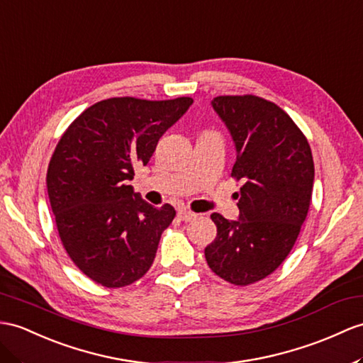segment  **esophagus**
Listing matches in <instances>:
<instances>
[{
	"mask_svg": "<svg viewBox=\"0 0 363 363\" xmlns=\"http://www.w3.org/2000/svg\"><path fill=\"white\" fill-rule=\"evenodd\" d=\"M179 218L183 220V222H192V220L197 218V214L196 212H191L188 209H179Z\"/></svg>",
	"mask_w": 363,
	"mask_h": 363,
	"instance_id": "obj_1",
	"label": "esophagus"
}]
</instances>
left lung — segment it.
Instances as JSON below:
<instances>
[{"instance_id": "left-lung-1", "label": "left lung", "mask_w": 363, "mask_h": 363, "mask_svg": "<svg viewBox=\"0 0 363 363\" xmlns=\"http://www.w3.org/2000/svg\"><path fill=\"white\" fill-rule=\"evenodd\" d=\"M233 137L237 220L211 216L217 237L205 248L209 268L233 285H250L276 271L293 250L314 183L311 147L289 115L255 95L211 101Z\"/></svg>"}]
</instances>
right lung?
<instances>
[{
    "instance_id": "right-lung-1",
    "label": "right lung",
    "mask_w": 363,
    "mask_h": 363,
    "mask_svg": "<svg viewBox=\"0 0 363 363\" xmlns=\"http://www.w3.org/2000/svg\"><path fill=\"white\" fill-rule=\"evenodd\" d=\"M192 103L189 96L103 100L60 138L46 179L52 212L69 257L96 284L121 288L151 268L175 209L149 205L128 182Z\"/></svg>"
}]
</instances>
